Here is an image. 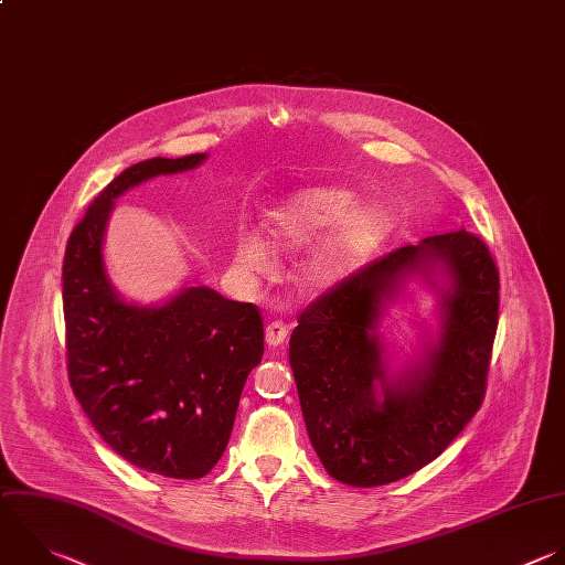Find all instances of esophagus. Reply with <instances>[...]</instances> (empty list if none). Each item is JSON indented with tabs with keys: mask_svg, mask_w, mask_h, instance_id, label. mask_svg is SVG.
I'll return each mask as SVG.
<instances>
[{
	"mask_svg": "<svg viewBox=\"0 0 565 565\" xmlns=\"http://www.w3.org/2000/svg\"><path fill=\"white\" fill-rule=\"evenodd\" d=\"M287 333H289V327H287L282 320H274V322H269L267 329H265V340H267L269 347H278V344L285 342Z\"/></svg>",
	"mask_w": 565,
	"mask_h": 565,
	"instance_id": "obj_1",
	"label": "esophagus"
}]
</instances>
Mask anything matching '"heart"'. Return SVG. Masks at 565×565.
I'll use <instances>...</instances> for the list:
<instances>
[{
    "label": "heart",
    "mask_w": 565,
    "mask_h": 565,
    "mask_svg": "<svg viewBox=\"0 0 565 565\" xmlns=\"http://www.w3.org/2000/svg\"><path fill=\"white\" fill-rule=\"evenodd\" d=\"M355 194L342 188H307L291 194L265 218L269 238L280 247H305L329 234L298 263L296 278L309 289H327L349 274L384 236L386 218L375 207H356ZM236 263L245 271L271 267L267 243L243 232L236 238Z\"/></svg>",
    "instance_id": "heart-1"
}]
</instances>
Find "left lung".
I'll use <instances>...</instances> for the list:
<instances>
[{"label":"left lung","instance_id":"8db88e82","mask_svg":"<svg viewBox=\"0 0 565 565\" xmlns=\"http://www.w3.org/2000/svg\"><path fill=\"white\" fill-rule=\"evenodd\" d=\"M433 266H441L451 282L443 338L424 370L391 383L374 335L381 298L394 295L413 270ZM497 316V265L486 243L466 230L393 249L302 309L289 364L309 439L327 472L371 488L441 455L483 402Z\"/></svg>","mask_w":565,"mask_h":565}]
</instances>
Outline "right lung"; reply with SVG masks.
Listing matches in <instances>:
<instances>
[{"label": "right lung", "mask_w": 565, "mask_h": 565, "mask_svg": "<svg viewBox=\"0 0 565 565\" xmlns=\"http://www.w3.org/2000/svg\"><path fill=\"white\" fill-rule=\"evenodd\" d=\"M205 157H157L124 170L75 225L62 274L75 397L117 455L174 479H199L221 459L245 380L263 360V316L207 287L183 289L163 307L126 305L102 245L117 196Z\"/></svg>", "instance_id": "right-lung-1"}]
</instances>
